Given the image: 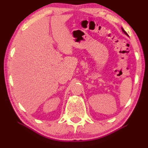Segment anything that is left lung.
<instances>
[{"mask_svg": "<svg viewBox=\"0 0 148 148\" xmlns=\"http://www.w3.org/2000/svg\"><path fill=\"white\" fill-rule=\"evenodd\" d=\"M122 30H123V33H125V35H127V36H128V34H127V33H126V31H125V30H124L123 28H122Z\"/></svg>", "mask_w": 148, "mask_h": 148, "instance_id": "obj_1", "label": "left lung"}]
</instances>
